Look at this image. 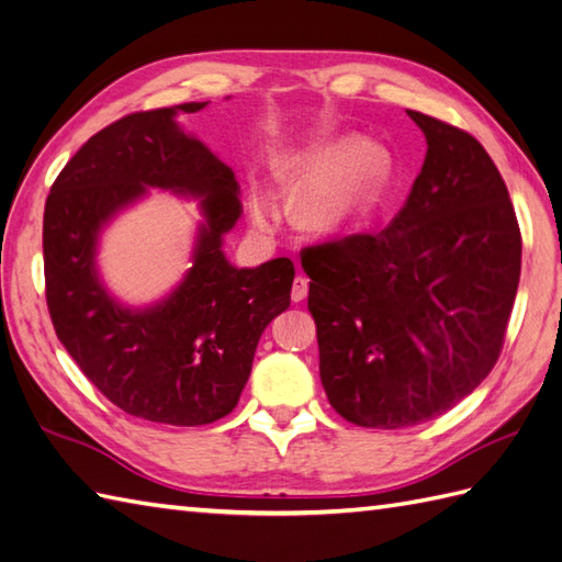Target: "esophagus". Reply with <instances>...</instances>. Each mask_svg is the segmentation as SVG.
<instances>
[{
  "mask_svg": "<svg viewBox=\"0 0 562 562\" xmlns=\"http://www.w3.org/2000/svg\"><path fill=\"white\" fill-rule=\"evenodd\" d=\"M307 289H310L307 279H305V277H295V279H293V291H291L293 303H303V300L307 297Z\"/></svg>",
  "mask_w": 562,
  "mask_h": 562,
  "instance_id": "esophagus-1",
  "label": "esophagus"
}]
</instances>
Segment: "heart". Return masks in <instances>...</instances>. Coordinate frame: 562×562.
I'll return each mask as SVG.
<instances>
[{
	"label": "heart",
	"instance_id": "b5f03b06",
	"mask_svg": "<svg viewBox=\"0 0 562 562\" xmlns=\"http://www.w3.org/2000/svg\"><path fill=\"white\" fill-rule=\"evenodd\" d=\"M386 149L372 140L314 147L312 153L297 157L289 169L291 181L310 186L300 200V216L317 228L346 224L372 202L386 178ZM250 207L259 224H265L271 214V204L262 195L252 198Z\"/></svg>",
	"mask_w": 562,
	"mask_h": 562
}]
</instances>
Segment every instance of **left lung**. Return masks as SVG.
<instances>
[{"mask_svg":"<svg viewBox=\"0 0 562 562\" xmlns=\"http://www.w3.org/2000/svg\"><path fill=\"white\" fill-rule=\"evenodd\" d=\"M407 114L429 147L403 210L379 234L300 250L326 398L369 429L434 419L482 384L522 265L508 188L482 143Z\"/></svg>","mask_w":562,"mask_h":562,"instance_id":"8db88e82","label":"left lung"}]
</instances>
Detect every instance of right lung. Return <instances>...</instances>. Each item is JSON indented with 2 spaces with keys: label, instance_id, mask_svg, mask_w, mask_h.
<instances>
[{
  "label": "right lung",
  "instance_id": "add662e5",
  "mask_svg": "<svg viewBox=\"0 0 562 562\" xmlns=\"http://www.w3.org/2000/svg\"><path fill=\"white\" fill-rule=\"evenodd\" d=\"M207 102L149 109L114 121L68 159L45 202L43 252L49 317L68 355L123 413L200 427L238 405L267 324L291 305L295 267L277 257L236 269L222 236L243 212L222 159L176 123ZM147 187L202 196L194 267L161 304L131 311L93 267L101 226Z\"/></svg>",
  "mask_w": 562,
  "mask_h": 562
}]
</instances>
